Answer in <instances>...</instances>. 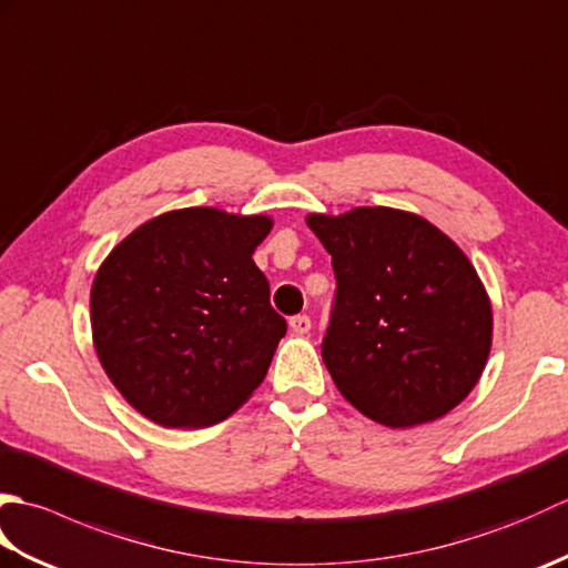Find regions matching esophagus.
Wrapping results in <instances>:
<instances>
[{"label":"esophagus","instance_id":"obj_1","mask_svg":"<svg viewBox=\"0 0 568 568\" xmlns=\"http://www.w3.org/2000/svg\"><path fill=\"white\" fill-rule=\"evenodd\" d=\"M310 327H312V320H310L307 315H295V317H291V329H293L295 334H307Z\"/></svg>","mask_w":568,"mask_h":568}]
</instances>
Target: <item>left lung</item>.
<instances>
[{
  "label": "left lung",
  "mask_w": 568,
  "mask_h": 568,
  "mask_svg": "<svg viewBox=\"0 0 568 568\" xmlns=\"http://www.w3.org/2000/svg\"><path fill=\"white\" fill-rule=\"evenodd\" d=\"M336 293L322 358L336 388L385 427L425 425L474 390L488 361L486 287L454 241L417 214H310Z\"/></svg>",
  "instance_id": "1"
}]
</instances>
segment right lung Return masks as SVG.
Here are the masks:
<instances>
[{
	"label": "right lung",
	"instance_id": "1",
	"mask_svg": "<svg viewBox=\"0 0 568 568\" xmlns=\"http://www.w3.org/2000/svg\"><path fill=\"white\" fill-rule=\"evenodd\" d=\"M268 216L187 207L119 244L92 283V339L116 390L163 427H210L263 383L285 320L253 263Z\"/></svg>",
	"mask_w": 568,
	"mask_h": 568
}]
</instances>
